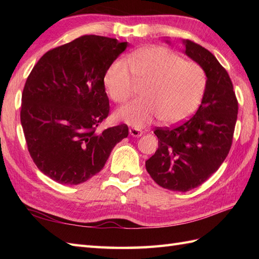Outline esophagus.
<instances>
[{
  "mask_svg": "<svg viewBox=\"0 0 259 259\" xmlns=\"http://www.w3.org/2000/svg\"><path fill=\"white\" fill-rule=\"evenodd\" d=\"M129 134L133 137H140L142 136V131L138 128H135V126H131L129 128Z\"/></svg>",
  "mask_w": 259,
  "mask_h": 259,
  "instance_id": "1",
  "label": "esophagus"
}]
</instances>
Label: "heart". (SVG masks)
<instances>
[{
  "instance_id": "heart-1",
  "label": "heart",
  "mask_w": 259,
  "mask_h": 259,
  "mask_svg": "<svg viewBox=\"0 0 259 259\" xmlns=\"http://www.w3.org/2000/svg\"><path fill=\"white\" fill-rule=\"evenodd\" d=\"M135 82L146 84L144 99L121 107L115 118L142 128L159 118L164 124L178 123L194 113L202 100L207 75L200 64L186 60L162 47H150L134 53L129 62L118 59L104 74V85L117 103L126 101Z\"/></svg>"
}]
</instances>
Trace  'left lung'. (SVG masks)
Returning <instances> with one entry per match:
<instances>
[{
    "mask_svg": "<svg viewBox=\"0 0 259 259\" xmlns=\"http://www.w3.org/2000/svg\"><path fill=\"white\" fill-rule=\"evenodd\" d=\"M183 43L186 56L205 70V95L190 119L174 128L155 130L158 149L146 161V169L162 188L185 192L205 183L226 159L238 102L227 71L213 54L190 40Z\"/></svg>",
    "mask_w": 259,
    "mask_h": 259,
    "instance_id": "left-lung-1",
    "label": "left lung"
}]
</instances>
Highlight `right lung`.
<instances>
[{
    "label": "right lung",
    "instance_id": "add662e5",
    "mask_svg": "<svg viewBox=\"0 0 259 259\" xmlns=\"http://www.w3.org/2000/svg\"><path fill=\"white\" fill-rule=\"evenodd\" d=\"M128 42L83 35L48 51L22 93L21 124L41 171L62 185H79L104 167L128 125L97 131L108 117L104 74Z\"/></svg>",
    "mask_w": 259,
    "mask_h": 259
}]
</instances>
